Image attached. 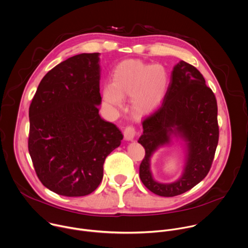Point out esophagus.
<instances>
[{"instance_id":"esophagus-1","label":"esophagus","mask_w":248,"mask_h":248,"mask_svg":"<svg viewBox=\"0 0 248 248\" xmlns=\"http://www.w3.org/2000/svg\"><path fill=\"white\" fill-rule=\"evenodd\" d=\"M135 134H136V130H135V127L132 125L126 126L124 131V135L126 140H133V138L135 137Z\"/></svg>"}]
</instances>
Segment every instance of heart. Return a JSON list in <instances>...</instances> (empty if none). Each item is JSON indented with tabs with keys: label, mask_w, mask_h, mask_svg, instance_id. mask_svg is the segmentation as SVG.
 Listing matches in <instances>:
<instances>
[{
	"label": "heart",
	"mask_w": 248,
	"mask_h": 248,
	"mask_svg": "<svg viewBox=\"0 0 248 248\" xmlns=\"http://www.w3.org/2000/svg\"><path fill=\"white\" fill-rule=\"evenodd\" d=\"M169 83L166 68L138 60H126L117 65L113 83L103 89L104 100L111 106H121L122 97L131 96V108L136 114L155 111L164 99Z\"/></svg>",
	"instance_id": "heart-1"
}]
</instances>
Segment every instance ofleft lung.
<instances>
[{
  "label": "left lung",
  "mask_w": 248,
  "mask_h": 248,
  "mask_svg": "<svg viewBox=\"0 0 248 248\" xmlns=\"http://www.w3.org/2000/svg\"><path fill=\"white\" fill-rule=\"evenodd\" d=\"M143 134L138 142L145 149L139 167L144 186L153 193L173 197L198 185L211 170L219 138L217 102L201 72L181 61L175 65L161 106L146 117ZM179 134L188 142L189 157L183 177L173 184L163 185L152 180L149 158L170 135Z\"/></svg>",
  "instance_id": "obj_1"
}]
</instances>
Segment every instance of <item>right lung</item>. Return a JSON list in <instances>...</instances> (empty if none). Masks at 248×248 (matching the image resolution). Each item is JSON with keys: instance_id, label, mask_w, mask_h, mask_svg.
<instances>
[{"instance_id": "obj_1", "label": "right lung", "mask_w": 248, "mask_h": 248, "mask_svg": "<svg viewBox=\"0 0 248 248\" xmlns=\"http://www.w3.org/2000/svg\"><path fill=\"white\" fill-rule=\"evenodd\" d=\"M98 56L76 55L48 71L29 108L28 149L34 171L59 195L94 191L103 178L105 158L124 137L98 114Z\"/></svg>"}]
</instances>
